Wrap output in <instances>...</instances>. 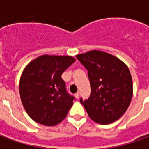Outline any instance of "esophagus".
Masks as SVG:
<instances>
[{
	"label": "esophagus",
	"mask_w": 149,
	"mask_h": 149,
	"mask_svg": "<svg viewBox=\"0 0 149 149\" xmlns=\"http://www.w3.org/2000/svg\"><path fill=\"white\" fill-rule=\"evenodd\" d=\"M75 97H76V99H79V97H80V93H77L75 94Z\"/></svg>",
	"instance_id": "esophagus-1"
}]
</instances>
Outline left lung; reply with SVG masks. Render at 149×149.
<instances>
[{
	"instance_id": "left-lung-1",
	"label": "left lung",
	"mask_w": 149,
	"mask_h": 149,
	"mask_svg": "<svg viewBox=\"0 0 149 149\" xmlns=\"http://www.w3.org/2000/svg\"><path fill=\"white\" fill-rule=\"evenodd\" d=\"M87 68L91 95L81 102L93 121L109 125L121 117L131 103L132 79L128 66L118 57L100 50L76 56Z\"/></svg>"
}]
</instances>
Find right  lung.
Listing matches in <instances>:
<instances>
[{
  "label": "right lung",
  "instance_id": "add662e5",
  "mask_svg": "<svg viewBox=\"0 0 149 149\" xmlns=\"http://www.w3.org/2000/svg\"><path fill=\"white\" fill-rule=\"evenodd\" d=\"M75 61L71 56L45 54L25 66L19 92L24 110L34 121L55 126L66 117L74 98L67 93L61 74Z\"/></svg>",
  "mask_w": 149,
  "mask_h": 149
}]
</instances>
